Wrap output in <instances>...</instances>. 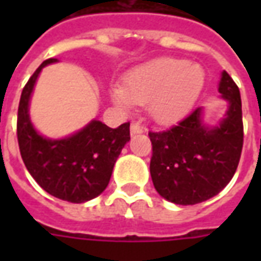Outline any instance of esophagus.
Here are the masks:
<instances>
[{
    "label": "esophagus",
    "mask_w": 261,
    "mask_h": 261,
    "mask_svg": "<svg viewBox=\"0 0 261 261\" xmlns=\"http://www.w3.org/2000/svg\"><path fill=\"white\" fill-rule=\"evenodd\" d=\"M130 131H131V136H136V134H141V133H144V127H142L140 123H131Z\"/></svg>",
    "instance_id": "esophagus-1"
}]
</instances>
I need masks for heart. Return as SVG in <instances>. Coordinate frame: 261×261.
<instances>
[{
  "label": "heart",
  "instance_id": "b5f03b06",
  "mask_svg": "<svg viewBox=\"0 0 261 261\" xmlns=\"http://www.w3.org/2000/svg\"><path fill=\"white\" fill-rule=\"evenodd\" d=\"M205 75L200 65L186 60L162 57L130 69L123 86L110 89V99L128 110L147 105L148 113L159 124H173L183 119L201 95Z\"/></svg>",
  "mask_w": 261,
  "mask_h": 261
}]
</instances>
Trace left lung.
<instances>
[{"instance_id":"obj_1","label":"left lung","mask_w":261,"mask_h":261,"mask_svg":"<svg viewBox=\"0 0 261 261\" xmlns=\"http://www.w3.org/2000/svg\"><path fill=\"white\" fill-rule=\"evenodd\" d=\"M225 114L217 124L205 123V109L166 131L149 133V172L155 190L179 205H194L217 196L233 177L243 145L239 88L226 71L218 84Z\"/></svg>"}]
</instances>
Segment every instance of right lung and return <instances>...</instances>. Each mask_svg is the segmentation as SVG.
<instances>
[{"instance_id": "1", "label": "right lung", "mask_w": 261, "mask_h": 261, "mask_svg": "<svg viewBox=\"0 0 261 261\" xmlns=\"http://www.w3.org/2000/svg\"><path fill=\"white\" fill-rule=\"evenodd\" d=\"M59 63L48 59L35 71L22 91L18 109V142L26 169L48 194L69 202L89 201L105 192L121 149L130 141V123L110 128L91 120L63 138H48L33 125L29 106L42 69Z\"/></svg>"}]
</instances>
